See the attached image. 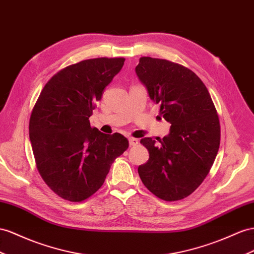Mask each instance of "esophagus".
Returning a JSON list of instances; mask_svg holds the SVG:
<instances>
[{
  "label": "esophagus",
  "instance_id": "1",
  "mask_svg": "<svg viewBox=\"0 0 254 254\" xmlns=\"http://www.w3.org/2000/svg\"><path fill=\"white\" fill-rule=\"evenodd\" d=\"M128 142H129V146H136L139 144V140L137 138H133V137H129L128 138Z\"/></svg>",
  "mask_w": 254,
  "mask_h": 254
}]
</instances>
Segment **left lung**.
Instances as JSON below:
<instances>
[{
  "label": "left lung",
  "instance_id": "1",
  "mask_svg": "<svg viewBox=\"0 0 254 254\" xmlns=\"http://www.w3.org/2000/svg\"><path fill=\"white\" fill-rule=\"evenodd\" d=\"M160 116L171 123L168 135L140 139L149 151L138 174L147 189L167 201L183 199L209 173L220 146V122L204 82L183 65L142 57L135 67Z\"/></svg>",
  "mask_w": 254,
  "mask_h": 254
}]
</instances>
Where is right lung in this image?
Masks as SVG:
<instances>
[{
    "label": "right lung",
    "mask_w": 254,
    "mask_h": 254,
    "mask_svg": "<svg viewBox=\"0 0 254 254\" xmlns=\"http://www.w3.org/2000/svg\"><path fill=\"white\" fill-rule=\"evenodd\" d=\"M123 58H97L61 69L45 84L32 110L29 132L37 170L60 197L81 201L103 186L125 136L91 127L95 104L125 64Z\"/></svg>",
    "instance_id": "1"
}]
</instances>
